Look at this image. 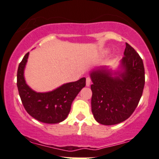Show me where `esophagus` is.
<instances>
[{
	"label": "esophagus",
	"instance_id": "esophagus-1",
	"mask_svg": "<svg viewBox=\"0 0 159 159\" xmlns=\"http://www.w3.org/2000/svg\"><path fill=\"white\" fill-rule=\"evenodd\" d=\"M91 84V78L89 77H87L86 78V85H87V87H89Z\"/></svg>",
	"mask_w": 159,
	"mask_h": 159
}]
</instances>
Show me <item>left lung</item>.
Returning a JSON list of instances; mask_svg holds the SVG:
<instances>
[{
    "label": "left lung",
    "instance_id": "8db88e82",
    "mask_svg": "<svg viewBox=\"0 0 159 159\" xmlns=\"http://www.w3.org/2000/svg\"><path fill=\"white\" fill-rule=\"evenodd\" d=\"M118 70L107 66L89 73L93 84L92 112L97 122L114 125L127 120L137 107L142 95L145 77L142 59L126 43Z\"/></svg>",
    "mask_w": 159,
    "mask_h": 159
}]
</instances>
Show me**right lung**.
<instances>
[{"instance_id":"add662e5","label":"right lung","mask_w":159,"mask_h":159,"mask_svg":"<svg viewBox=\"0 0 159 159\" xmlns=\"http://www.w3.org/2000/svg\"><path fill=\"white\" fill-rule=\"evenodd\" d=\"M29 52L19 64L17 86L25 110L32 117L46 124H58L64 121L71 109L72 101L86 85V78L64 84L54 90L37 93L26 83L24 70Z\"/></svg>"}]
</instances>
